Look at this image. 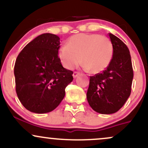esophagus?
<instances>
[{
  "mask_svg": "<svg viewBox=\"0 0 148 148\" xmlns=\"http://www.w3.org/2000/svg\"><path fill=\"white\" fill-rule=\"evenodd\" d=\"M80 74V73L79 72H74V73H73V77L74 78H76V77H77L78 76H79Z\"/></svg>",
  "mask_w": 148,
  "mask_h": 148,
  "instance_id": "1",
  "label": "esophagus"
}]
</instances>
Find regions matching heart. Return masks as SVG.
<instances>
[{
	"label": "heart",
	"instance_id": "b5f03b06",
	"mask_svg": "<svg viewBox=\"0 0 148 148\" xmlns=\"http://www.w3.org/2000/svg\"><path fill=\"white\" fill-rule=\"evenodd\" d=\"M113 52L108 37L97 33H80L69 37L67 45L59 48L58 55L66 69H74L82 60L85 69L97 74L108 68Z\"/></svg>",
	"mask_w": 148,
	"mask_h": 148
}]
</instances>
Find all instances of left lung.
I'll return each instance as SVG.
<instances>
[{
	"instance_id": "left-lung-1",
	"label": "left lung",
	"mask_w": 148,
	"mask_h": 148,
	"mask_svg": "<svg viewBox=\"0 0 148 148\" xmlns=\"http://www.w3.org/2000/svg\"><path fill=\"white\" fill-rule=\"evenodd\" d=\"M114 52L108 67L90 76L87 92L89 105L101 114L118 111L131 94L134 72L128 47L120 39L109 33Z\"/></svg>"
}]
</instances>
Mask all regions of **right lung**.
I'll use <instances>...</instances> for the list:
<instances>
[{"label": "right lung", "mask_w": 148, "mask_h": 148, "mask_svg": "<svg viewBox=\"0 0 148 148\" xmlns=\"http://www.w3.org/2000/svg\"><path fill=\"white\" fill-rule=\"evenodd\" d=\"M60 38L51 33L39 35L16 58L14 76L17 97L23 106L35 113L52 111L65 95L73 72L59 60Z\"/></svg>", "instance_id": "add662e5"}]
</instances>
